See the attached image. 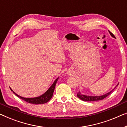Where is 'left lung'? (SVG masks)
Returning <instances> with one entry per match:
<instances>
[{
    "instance_id": "1",
    "label": "left lung",
    "mask_w": 127,
    "mask_h": 127,
    "mask_svg": "<svg viewBox=\"0 0 127 127\" xmlns=\"http://www.w3.org/2000/svg\"><path fill=\"white\" fill-rule=\"evenodd\" d=\"M109 31V33H110V35H111V36L113 37V38L116 39V37H115L114 35H113L112 33H111L109 31ZM118 85H119V83L117 84V86L113 88L112 91H111L109 92L108 93L105 94L104 95H101V96H87V95H85L82 94V93L79 91L78 92V94H77V96L79 98V99L83 100V101H98V100H101L104 99L106 97H107V96H108L110 94L113 90H114V89H115V88H116V87L118 86Z\"/></svg>"
}]
</instances>
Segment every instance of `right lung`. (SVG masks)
Instances as JSON below:
<instances>
[{"instance_id":"obj_1","label":"right lung","mask_w":127,"mask_h":127,"mask_svg":"<svg viewBox=\"0 0 127 127\" xmlns=\"http://www.w3.org/2000/svg\"><path fill=\"white\" fill-rule=\"evenodd\" d=\"M59 78V77H58V78L54 81V82L52 84V86L48 88V90H47V91L45 92V93H44L43 95H40V96H37V97H35L28 98V97H22V96L18 95V94H16L15 92L13 91V90L11 88H10V89H11V90L12 91L14 92V93L16 95L18 96V97H19L20 99L24 100V101H27V103L33 104H44V103H46L48 101H50V99L52 98L53 94H54L55 88L56 84L58 82Z\"/></svg>"}]
</instances>
